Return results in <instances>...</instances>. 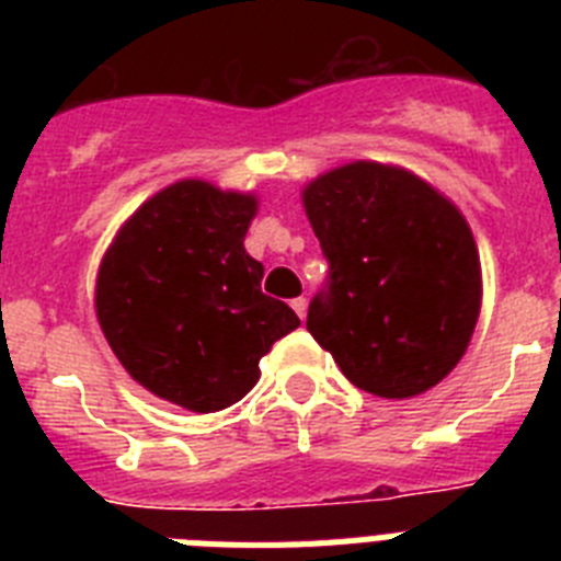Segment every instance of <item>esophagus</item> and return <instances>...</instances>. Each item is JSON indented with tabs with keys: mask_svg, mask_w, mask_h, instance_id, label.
I'll return each instance as SVG.
<instances>
[{
	"mask_svg": "<svg viewBox=\"0 0 561 561\" xmlns=\"http://www.w3.org/2000/svg\"><path fill=\"white\" fill-rule=\"evenodd\" d=\"M291 309L297 311V317H300V320H304L306 317V309H309V300H306V297H295V300H291Z\"/></svg>",
	"mask_w": 561,
	"mask_h": 561,
	"instance_id": "obj_1",
	"label": "esophagus"
}]
</instances>
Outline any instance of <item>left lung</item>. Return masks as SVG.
Returning a JSON list of instances; mask_svg holds the SVG:
<instances>
[{
    "mask_svg": "<svg viewBox=\"0 0 561 561\" xmlns=\"http://www.w3.org/2000/svg\"><path fill=\"white\" fill-rule=\"evenodd\" d=\"M304 207L331 266L311 336L365 393L435 388L469 348L483 300L463 213L408 168L370 160L320 173Z\"/></svg>",
    "mask_w": 561,
    "mask_h": 561,
    "instance_id": "obj_1",
    "label": "left lung"
}]
</instances>
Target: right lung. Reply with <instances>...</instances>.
Masks as SVG:
<instances>
[{"instance_id": "obj_1", "label": "right lung", "mask_w": 561, "mask_h": 561, "mask_svg": "<svg viewBox=\"0 0 561 561\" xmlns=\"http://www.w3.org/2000/svg\"><path fill=\"white\" fill-rule=\"evenodd\" d=\"M255 213V193L173 182L123 221L98 266L108 348L137 385L193 413L244 399L261 356L300 325L261 291L264 264L244 250Z\"/></svg>"}]
</instances>
